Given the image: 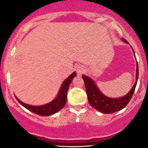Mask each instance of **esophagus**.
I'll return each mask as SVG.
<instances>
[{"mask_svg":"<svg viewBox=\"0 0 148 148\" xmlns=\"http://www.w3.org/2000/svg\"><path fill=\"white\" fill-rule=\"evenodd\" d=\"M84 71H85V69L83 66L78 65L77 67H76V72H77V73L79 74H83V73L84 72Z\"/></svg>","mask_w":148,"mask_h":148,"instance_id":"1","label":"esophagus"}]
</instances>
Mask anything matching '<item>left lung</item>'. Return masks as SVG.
<instances>
[{
    "label": "left lung",
    "mask_w": 148,
    "mask_h": 148,
    "mask_svg": "<svg viewBox=\"0 0 148 148\" xmlns=\"http://www.w3.org/2000/svg\"><path fill=\"white\" fill-rule=\"evenodd\" d=\"M122 40L126 43H128V42L125 39L122 38ZM82 78L84 81L86 93H87L88 95V99L90 106L103 113H113L125 108L132 99L134 91H135L137 81H138V64L137 62L136 81L133 88L131 89L130 92L126 95L123 97L117 98V99L109 98L108 97L103 95L102 93L99 90V89L90 78L85 75H83Z\"/></svg>",
    "instance_id": "1"
}]
</instances>
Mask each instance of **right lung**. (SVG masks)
Here are the masks:
<instances>
[{"mask_svg":"<svg viewBox=\"0 0 148 148\" xmlns=\"http://www.w3.org/2000/svg\"><path fill=\"white\" fill-rule=\"evenodd\" d=\"M76 75V72H74L67 79H65L63 84H62L60 92H59L58 95L57 97L53 101H52L51 102L47 103V104L40 106H30V105L23 103L19 99H18L17 98H16L17 99V101L21 103L22 106H24L25 108H27L30 111L35 113V114L42 115V116L53 115L62 109L64 106V105H65L66 101H67V91H68L69 86L71 84V82H72L73 78Z\"/></svg>","mask_w":148,"mask_h":148,"instance_id":"1","label":"right lung"}]
</instances>
